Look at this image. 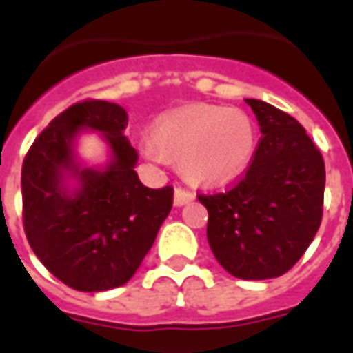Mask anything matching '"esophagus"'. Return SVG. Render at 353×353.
<instances>
[{"mask_svg":"<svg viewBox=\"0 0 353 353\" xmlns=\"http://www.w3.org/2000/svg\"><path fill=\"white\" fill-rule=\"evenodd\" d=\"M191 200H194V194H192V192L185 191L181 187H177L176 191H174V204H176V206H185V204L191 202Z\"/></svg>","mask_w":353,"mask_h":353,"instance_id":"34e87169","label":"esophagus"}]
</instances>
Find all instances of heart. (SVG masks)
<instances>
[{"mask_svg":"<svg viewBox=\"0 0 353 353\" xmlns=\"http://www.w3.org/2000/svg\"><path fill=\"white\" fill-rule=\"evenodd\" d=\"M143 153H161L181 162L191 181L229 183L252 164L257 149V128L245 111L215 103H194L161 117L153 141H143Z\"/></svg>","mask_w":353,"mask_h":353,"instance_id":"1","label":"heart"}]
</instances>
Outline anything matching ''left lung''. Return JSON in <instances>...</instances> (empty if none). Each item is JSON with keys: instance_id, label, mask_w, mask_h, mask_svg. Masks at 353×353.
I'll return each instance as SVG.
<instances>
[{"instance_id": "1", "label": "left lung", "mask_w": 353, "mask_h": 353, "mask_svg": "<svg viewBox=\"0 0 353 353\" xmlns=\"http://www.w3.org/2000/svg\"><path fill=\"white\" fill-rule=\"evenodd\" d=\"M245 103L263 134L252 164L229 191L199 200L217 263L242 280H268L288 272L318 232L325 164L293 117L263 100Z\"/></svg>"}]
</instances>
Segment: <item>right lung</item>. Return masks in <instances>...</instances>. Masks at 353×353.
I'll list each match as a JSON object with an SVG mask.
<instances>
[{"instance_id":"add662e5","label":"right lung","mask_w":353,"mask_h":353,"mask_svg":"<svg viewBox=\"0 0 353 353\" xmlns=\"http://www.w3.org/2000/svg\"><path fill=\"white\" fill-rule=\"evenodd\" d=\"M126 124L119 103H75L50 121L22 164L28 242L50 274L77 291L124 285L172 210V187L149 189L139 181L138 151L124 136ZM85 130L106 141L103 167L80 162L74 145Z\"/></svg>"}]
</instances>
